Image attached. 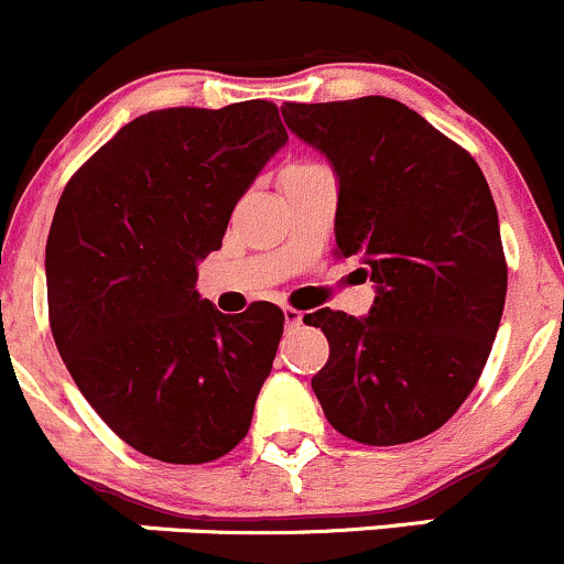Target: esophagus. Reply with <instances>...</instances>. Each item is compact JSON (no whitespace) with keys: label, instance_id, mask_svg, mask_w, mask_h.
Here are the masks:
<instances>
[{"label":"esophagus","instance_id":"esophagus-1","mask_svg":"<svg viewBox=\"0 0 564 564\" xmlns=\"http://www.w3.org/2000/svg\"><path fill=\"white\" fill-rule=\"evenodd\" d=\"M284 323H288V326H299L301 321H304V312L301 310H293V306H284Z\"/></svg>","mask_w":564,"mask_h":564}]
</instances>
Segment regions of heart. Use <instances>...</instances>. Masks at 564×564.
I'll return each instance as SVG.
<instances>
[{"mask_svg": "<svg viewBox=\"0 0 564 564\" xmlns=\"http://www.w3.org/2000/svg\"><path fill=\"white\" fill-rule=\"evenodd\" d=\"M301 166H310V164H290V166H284V172H290V170H301Z\"/></svg>", "mask_w": 564, "mask_h": 564, "instance_id": "1", "label": "heart"}]
</instances>
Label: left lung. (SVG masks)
<instances>
[{"label":"left lung","mask_w":564,"mask_h":564,"mask_svg":"<svg viewBox=\"0 0 564 564\" xmlns=\"http://www.w3.org/2000/svg\"><path fill=\"white\" fill-rule=\"evenodd\" d=\"M282 117L337 172V254H359L378 288L367 317L310 315L328 339L312 378L323 414L372 447L431 436L471 394L505 310V249L482 170L383 95L284 104Z\"/></svg>","instance_id":"left-lung-1"}]
</instances>
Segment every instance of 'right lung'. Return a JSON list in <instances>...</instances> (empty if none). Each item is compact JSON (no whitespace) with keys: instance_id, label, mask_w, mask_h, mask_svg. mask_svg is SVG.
<instances>
[{"instance_id":"add662e5","label":"right lung","mask_w":564,"mask_h":564,"mask_svg":"<svg viewBox=\"0 0 564 564\" xmlns=\"http://www.w3.org/2000/svg\"><path fill=\"white\" fill-rule=\"evenodd\" d=\"M288 142L271 100L159 109L76 172L46 243L54 343L87 403L164 464H208L249 433L284 328L280 306L221 315L197 263Z\"/></svg>"}]
</instances>
